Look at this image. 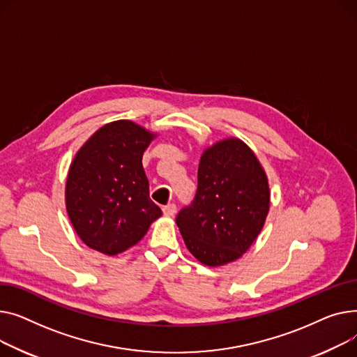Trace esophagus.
Returning <instances> with one entry per match:
<instances>
[{
	"label": "esophagus",
	"mask_w": 357,
	"mask_h": 357,
	"mask_svg": "<svg viewBox=\"0 0 357 357\" xmlns=\"http://www.w3.org/2000/svg\"><path fill=\"white\" fill-rule=\"evenodd\" d=\"M176 211H177V207H176V204H174V203H170V204H167V206H164V207H162V213H164V216H169V218L174 216V215H176Z\"/></svg>",
	"instance_id": "esophagus-1"
}]
</instances>
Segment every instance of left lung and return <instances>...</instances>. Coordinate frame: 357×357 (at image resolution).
Instances as JSON below:
<instances>
[{
  "label": "left lung",
  "mask_w": 357,
  "mask_h": 357,
  "mask_svg": "<svg viewBox=\"0 0 357 357\" xmlns=\"http://www.w3.org/2000/svg\"><path fill=\"white\" fill-rule=\"evenodd\" d=\"M268 211L269 187L261 162L245 142L227 138L203 153L196 196L176 223L195 258L220 266L250 248Z\"/></svg>",
  "instance_id": "8db88e82"
}]
</instances>
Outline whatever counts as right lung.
<instances>
[{
	"mask_svg": "<svg viewBox=\"0 0 357 357\" xmlns=\"http://www.w3.org/2000/svg\"><path fill=\"white\" fill-rule=\"evenodd\" d=\"M154 137L132 121H115L83 144L70 164L69 219L79 238L105 255L138 243L161 216L142 167V154Z\"/></svg>",
	"mask_w": 357,
	"mask_h": 357,
	"instance_id": "right-lung-1",
	"label": "right lung"
}]
</instances>
